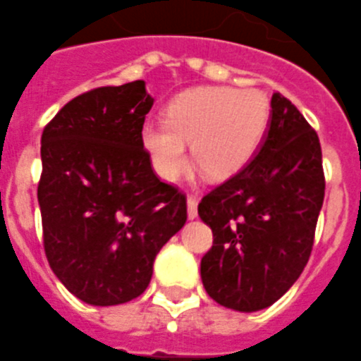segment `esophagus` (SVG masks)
<instances>
[{
  "label": "esophagus",
  "instance_id": "34e87169",
  "mask_svg": "<svg viewBox=\"0 0 361 361\" xmlns=\"http://www.w3.org/2000/svg\"><path fill=\"white\" fill-rule=\"evenodd\" d=\"M187 216H189V219L198 218V200L194 196L187 198Z\"/></svg>",
  "mask_w": 361,
  "mask_h": 361
}]
</instances>
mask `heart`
<instances>
[{"label":"heart","instance_id":"b5f03b06","mask_svg":"<svg viewBox=\"0 0 361 361\" xmlns=\"http://www.w3.org/2000/svg\"><path fill=\"white\" fill-rule=\"evenodd\" d=\"M271 105L259 90L198 87L172 99L165 123H147L142 145L163 181L178 180L192 161L209 180H227L255 158L267 133Z\"/></svg>","mask_w":361,"mask_h":361}]
</instances>
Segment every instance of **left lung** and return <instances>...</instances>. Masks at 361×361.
<instances>
[{
  "label": "left lung",
  "mask_w": 361,
  "mask_h": 361,
  "mask_svg": "<svg viewBox=\"0 0 361 361\" xmlns=\"http://www.w3.org/2000/svg\"><path fill=\"white\" fill-rule=\"evenodd\" d=\"M324 196L318 134L289 99L274 92L255 158L198 205L214 236L202 258L207 294L240 312L278 302L309 262Z\"/></svg>",
  "instance_id": "8db88e82"
}]
</instances>
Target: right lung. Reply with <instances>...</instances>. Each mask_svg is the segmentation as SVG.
Returning a JSON list of instances; mask_svg holds the SVG:
<instances>
[{"label":"right lung","instance_id":"1","mask_svg":"<svg viewBox=\"0 0 361 361\" xmlns=\"http://www.w3.org/2000/svg\"><path fill=\"white\" fill-rule=\"evenodd\" d=\"M152 105L143 80L99 87L68 102L43 130L45 255L89 305L140 296L159 249L187 221L185 196L158 180L142 145Z\"/></svg>","mask_w":361,"mask_h":361}]
</instances>
